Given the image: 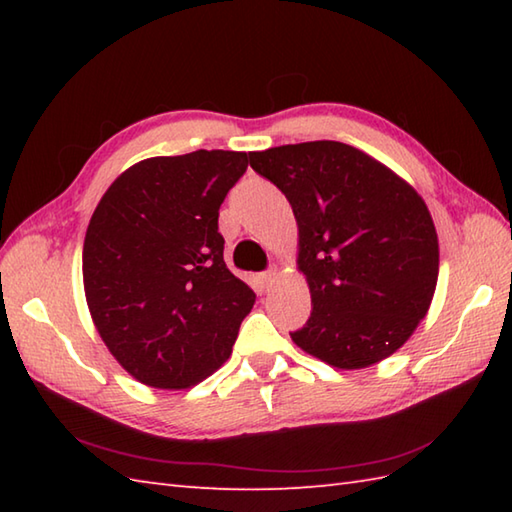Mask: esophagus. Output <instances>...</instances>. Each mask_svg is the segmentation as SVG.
<instances>
[{
	"instance_id": "1",
	"label": "esophagus",
	"mask_w": 512,
	"mask_h": 512,
	"mask_svg": "<svg viewBox=\"0 0 512 512\" xmlns=\"http://www.w3.org/2000/svg\"><path fill=\"white\" fill-rule=\"evenodd\" d=\"M275 275H277V270H273V268L266 270V273H262V284H264V288H268L270 284H273Z\"/></svg>"
}]
</instances>
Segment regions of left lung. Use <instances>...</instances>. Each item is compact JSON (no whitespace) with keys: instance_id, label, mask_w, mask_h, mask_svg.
<instances>
[{"instance_id":"1","label":"left lung","mask_w":512,"mask_h":512,"mask_svg":"<svg viewBox=\"0 0 512 512\" xmlns=\"http://www.w3.org/2000/svg\"><path fill=\"white\" fill-rule=\"evenodd\" d=\"M250 167L297 217V264L312 312L292 341L339 369L394 354L438 284V235L424 200L378 160L336 140L253 151Z\"/></svg>"}]
</instances>
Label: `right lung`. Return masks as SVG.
Segmentation results:
<instances>
[{
	"instance_id": "right-lung-1",
	"label": "right lung",
	"mask_w": 512,
	"mask_h": 512,
	"mask_svg": "<svg viewBox=\"0 0 512 512\" xmlns=\"http://www.w3.org/2000/svg\"><path fill=\"white\" fill-rule=\"evenodd\" d=\"M250 154L147 158L105 191L83 244V286L107 350L140 383L187 389L231 356L255 292L224 264L217 217Z\"/></svg>"
}]
</instances>
